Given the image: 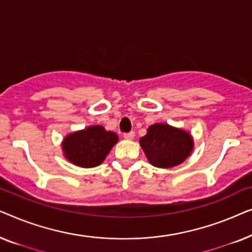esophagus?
<instances>
[{
  "mask_svg": "<svg viewBox=\"0 0 252 252\" xmlns=\"http://www.w3.org/2000/svg\"><path fill=\"white\" fill-rule=\"evenodd\" d=\"M134 136H135V133H134V132H129V133L124 134V137H125L126 140H133Z\"/></svg>",
  "mask_w": 252,
  "mask_h": 252,
  "instance_id": "1",
  "label": "esophagus"
}]
</instances>
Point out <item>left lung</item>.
Returning a JSON list of instances; mask_svg holds the SVG:
<instances>
[{"mask_svg": "<svg viewBox=\"0 0 252 252\" xmlns=\"http://www.w3.org/2000/svg\"><path fill=\"white\" fill-rule=\"evenodd\" d=\"M140 144L151 165L170 168L187 159L194 149V140L184 129L167 124H154L140 139Z\"/></svg>", "mask_w": 252, "mask_h": 252, "instance_id": "8db88e82", "label": "left lung"}]
</instances>
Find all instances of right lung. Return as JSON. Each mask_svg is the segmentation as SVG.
<instances>
[{"label": "right lung", "instance_id": "1", "mask_svg": "<svg viewBox=\"0 0 252 252\" xmlns=\"http://www.w3.org/2000/svg\"><path fill=\"white\" fill-rule=\"evenodd\" d=\"M117 142L118 135L116 133L96 125L68 134L65 136L62 148L68 161L77 166L89 168L102 164Z\"/></svg>", "mask_w": 252, "mask_h": 252}]
</instances>
